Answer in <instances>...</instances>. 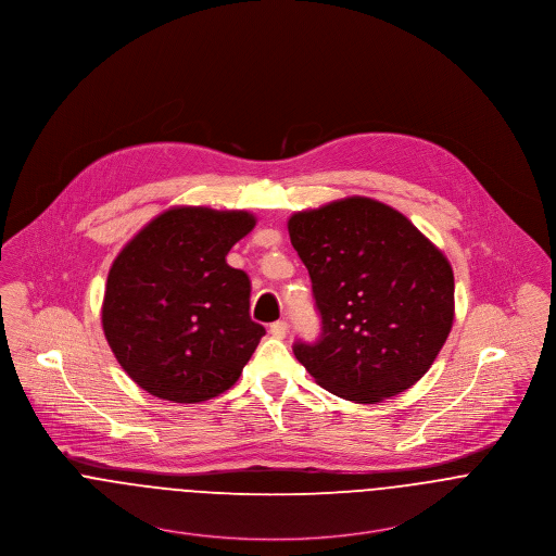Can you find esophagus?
<instances>
[{
	"instance_id": "obj_1",
	"label": "esophagus",
	"mask_w": 556,
	"mask_h": 556,
	"mask_svg": "<svg viewBox=\"0 0 556 556\" xmlns=\"http://www.w3.org/2000/svg\"><path fill=\"white\" fill-rule=\"evenodd\" d=\"M270 336L273 338H277V340H283L286 338V333H288V324L286 321H275V324H270Z\"/></svg>"
}]
</instances>
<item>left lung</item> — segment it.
<instances>
[{"mask_svg": "<svg viewBox=\"0 0 556 556\" xmlns=\"http://www.w3.org/2000/svg\"><path fill=\"white\" fill-rule=\"evenodd\" d=\"M288 230L321 315V336L295 342V359L355 403L414 387L454 326V270L443 252L369 197L295 212Z\"/></svg>", "mask_w": 556, "mask_h": 556, "instance_id": "left-lung-1", "label": "left lung"}]
</instances>
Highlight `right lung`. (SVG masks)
<instances>
[{
    "mask_svg": "<svg viewBox=\"0 0 556 556\" xmlns=\"http://www.w3.org/2000/svg\"><path fill=\"white\" fill-rule=\"evenodd\" d=\"M254 227L250 212L172 207L113 261L102 329L140 389L201 403L239 380L266 331L250 317V277L227 254Z\"/></svg>",
    "mask_w": 556,
    "mask_h": 556,
    "instance_id": "add662e5",
    "label": "right lung"
}]
</instances>
